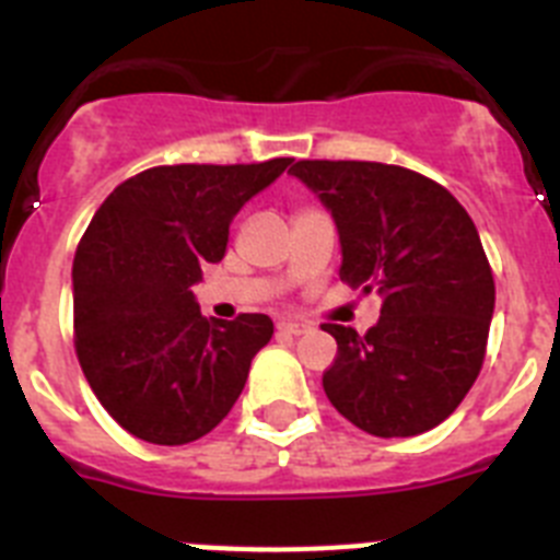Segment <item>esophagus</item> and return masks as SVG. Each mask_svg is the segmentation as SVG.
Segmentation results:
<instances>
[{"mask_svg":"<svg viewBox=\"0 0 560 560\" xmlns=\"http://www.w3.org/2000/svg\"><path fill=\"white\" fill-rule=\"evenodd\" d=\"M277 330H280V334H285V336H303V334H308L311 325L294 323V319H283V323H277Z\"/></svg>","mask_w":560,"mask_h":560,"instance_id":"1","label":"esophagus"}]
</instances>
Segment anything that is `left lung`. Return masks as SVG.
Listing matches in <instances>:
<instances>
[{
	"label": "left lung",
	"mask_w": 560,
	"mask_h": 560,
	"mask_svg": "<svg viewBox=\"0 0 560 560\" xmlns=\"http://www.w3.org/2000/svg\"><path fill=\"white\" fill-rule=\"evenodd\" d=\"M334 219L339 277L381 296L364 336L323 325L336 359L323 387L375 438H415L448 418L477 381L493 316V275L471 215L438 182L381 162L291 165Z\"/></svg>",
	"instance_id": "8db88e82"
}]
</instances>
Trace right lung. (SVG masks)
<instances>
[{
	"label": "right lung",
	"instance_id": "obj_1",
	"mask_svg": "<svg viewBox=\"0 0 560 560\" xmlns=\"http://www.w3.org/2000/svg\"><path fill=\"white\" fill-rule=\"evenodd\" d=\"M291 165H165L95 212L72 264L75 350L89 387L133 438L185 446L219 427L275 325L205 319L192 294L241 207Z\"/></svg>",
	"mask_w": 560,
	"mask_h": 560
}]
</instances>
